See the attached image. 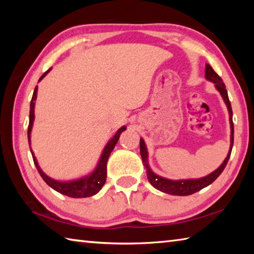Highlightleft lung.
Returning <instances> with one entry per match:
<instances>
[{
    "mask_svg": "<svg viewBox=\"0 0 254 254\" xmlns=\"http://www.w3.org/2000/svg\"><path fill=\"white\" fill-rule=\"evenodd\" d=\"M205 78L215 84V87H216L217 91L220 92V94L223 97V100H224L225 104L227 106V110H229L230 124H231V145H230L229 153H227V157L225 158V160L223 161L222 165L218 167L216 170L213 171L212 174L205 176V177H203V178L171 180V179L160 177V176L156 175L151 169H150L149 163H148L147 147H145L143 139H140V153H141V158H142V161H143V166L145 167V169H147L148 180L154 188L159 189L160 191L166 192V194L176 195V196H187V195L194 194V192H196V191H199L200 189L207 187L208 185L212 184L214 180L222 174V171L224 170V168L227 165V161H229V159H230L232 148H233V141H234V126H233V120H232L233 113H232V106H231V102L229 100V95H227L225 84L223 83L221 77L214 71L213 68L210 67L208 64L206 65V68H205Z\"/></svg>",
    "mask_w": 254,
    "mask_h": 254,
    "instance_id": "left-lung-1",
    "label": "left lung"
}]
</instances>
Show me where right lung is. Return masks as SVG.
Instances as JSON below:
<instances>
[{
    "label": "right lung",
    "instance_id": "obj_1",
    "mask_svg": "<svg viewBox=\"0 0 254 254\" xmlns=\"http://www.w3.org/2000/svg\"><path fill=\"white\" fill-rule=\"evenodd\" d=\"M50 70H51V68H49V69L40 77L39 81L44 78V77L48 74ZM37 92H38V87L36 86V88H34V92H33V95H32L31 103H30V119H29V127H28L29 145H31V130H32V126H33V121H34V104H36V100H37ZM126 128H127V127H122L119 128L118 132L114 134V136L112 137V139L105 145V148H104V150H103V152L101 154L100 160H98L96 168L93 170V173H91L87 176H85V177H81V178L76 179V180H68V182H59V180H55L53 178H50L49 176H47L44 171L41 170L40 166L38 165L37 159H36V157H34V154L31 150L33 162H34V165H36L38 171H39V174L42 177V179L45 180L47 185H49L51 188L55 189L56 191H58L63 195H66L68 197H72V198H84V197H91L93 195L97 194V192L102 189V187L104 186V184L106 182L107 160H109L110 154L112 151H113L115 144L118 143L120 135H121V133L126 130Z\"/></svg>",
    "mask_w": 254,
    "mask_h": 254
}]
</instances>
